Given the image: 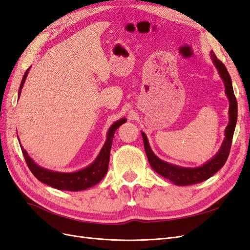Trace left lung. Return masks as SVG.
Returning <instances> with one entry per match:
<instances>
[{
  "label": "left lung",
  "instance_id": "8db88e82",
  "mask_svg": "<svg viewBox=\"0 0 250 250\" xmlns=\"http://www.w3.org/2000/svg\"><path fill=\"white\" fill-rule=\"evenodd\" d=\"M210 58L213 60V62L219 72V75H220L221 79L224 82L225 94L229 100V125L225 128V138L217 154L208 163L201 166V167H197V168L179 167V166L172 165L160 160V158L153 153V151L151 150L146 134L142 132L144 147H145L146 155L148 157L151 168H152L156 173L160 174V175L169 179L171 183H173L176 186H190V185L202 183V181L208 179L223 167L229 155L234 128H236V124H237L238 104H237L236 97H234V94H233L231 78L229 76L228 70H226L225 65L216 57L213 51L210 52Z\"/></svg>",
  "mask_w": 250,
  "mask_h": 250
}]
</instances>
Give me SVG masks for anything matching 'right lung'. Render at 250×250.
<instances>
[{
  "label": "right lung",
  "mask_w": 250,
  "mask_h": 250,
  "mask_svg": "<svg viewBox=\"0 0 250 250\" xmlns=\"http://www.w3.org/2000/svg\"><path fill=\"white\" fill-rule=\"evenodd\" d=\"M29 70L30 67L26 71L24 77H22L20 89H19V97L21 95L22 85H24L25 80L27 78ZM125 122H126V119H121L110 126V128L107 131L106 142H105L104 146L102 147L100 153L97 156L95 162L93 164H90L88 167L76 172L62 173V172H56V171L44 169L33 162L32 158L28 155L27 151L21 147V149L30 171H31L33 175L40 181H42V183L46 184L52 188H55L57 190L73 191V192L82 191L97 185L99 181L103 179L105 174L107 173L113 135H115V132L118 128Z\"/></svg>",
  "instance_id": "right-lung-1"
}]
</instances>
